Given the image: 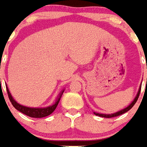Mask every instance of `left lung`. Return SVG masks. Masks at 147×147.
<instances>
[{"label":"left lung","mask_w":147,"mask_h":147,"mask_svg":"<svg viewBox=\"0 0 147 147\" xmlns=\"http://www.w3.org/2000/svg\"><path fill=\"white\" fill-rule=\"evenodd\" d=\"M140 90H141V86L139 87V91L137 93V95L136 96V98L135 99L133 100V102L130 104L127 107H126L125 109H123L122 110H120L117 112V113H113V114H102V113H94L95 114L96 116H98V117H105V118H111V117H117V116H120L121 114H123L125 113L126 112H127L128 110H130L132 108L134 105L136 104V102H137V100L139 98V94H140Z\"/></svg>","instance_id":"8db88e82"}]
</instances>
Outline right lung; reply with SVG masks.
Masks as SVG:
<instances>
[{"label": "right lung", "instance_id": "right-lung-1", "mask_svg": "<svg viewBox=\"0 0 147 147\" xmlns=\"http://www.w3.org/2000/svg\"><path fill=\"white\" fill-rule=\"evenodd\" d=\"M0 82H1V78H0ZM6 90H7V93H8V98H9V100L10 102L12 104V105L14 106L15 109H16L18 111L21 112L22 113L27 115L28 117H34V118H42V117H47L49 115L53 112V111L56 109L58 103L61 100V98L63 93H64V90L61 92V94H59V96L57 98V101L55 102V104H53V105H50V106H48V107H45V108H30V107H27V106H24V105H22L20 104H19L17 102H16L14 100V98H12L11 93L9 92V90H8V86L6 85Z\"/></svg>", "mask_w": 147, "mask_h": 147}]
</instances>
